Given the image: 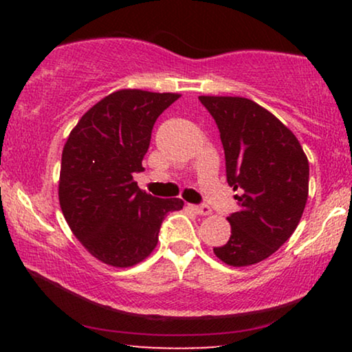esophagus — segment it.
Instances as JSON below:
<instances>
[{
  "label": "esophagus",
  "instance_id": "34e87169",
  "mask_svg": "<svg viewBox=\"0 0 352 352\" xmlns=\"http://www.w3.org/2000/svg\"><path fill=\"white\" fill-rule=\"evenodd\" d=\"M192 210H194L197 214H201V216H206V214L211 213V208H210L208 205H205V204H201V205H192Z\"/></svg>",
  "mask_w": 352,
  "mask_h": 352
}]
</instances>
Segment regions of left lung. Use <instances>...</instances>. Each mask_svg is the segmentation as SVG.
Here are the masks:
<instances>
[{
	"label": "left lung",
	"mask_w": 352,
	"mask_h": 352,
	"mask_svg": "<svg viewBox=\"0 0 352 352\" xmlns=\"http://www.w3.org/2000/svg\"><path fill=\"white\" fill-rule=\"evenodd\" d=\"M214 118L226 176L239 210L230 237L213 248L229 266H250L276 253L295 232L307 200L309 163L290 129L253 100L200 96Z\"/></svg>",
	"instance_id": "left-lung-1"
}]
</instances>
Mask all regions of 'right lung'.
<instances>
[{
	"label": "right lung",
	"mask_w": 352,
	"mask_h": 352,
	"mask_svg": "<svg viewBox=\"0 0 352 352\" xmlns=\"http://www.w3.org/2000/svg\"><path fill=\"white\" fill-rule=\"evenodd\" d=\"M179 94L122 89L86 112L62 151L59 201L67 224L105 264L129 267L157 247L162 223L181 199H160L138 187L152 128Z\"/></svg>",
	"instance_id": "add662e5"
}]
</instances>
